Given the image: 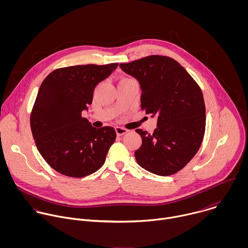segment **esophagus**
Returning <instances> with one entry per match:
<instances>
[{"instance_id": "esophagus-1", "label": "esophagus", "mask_w": 248, "mask_h": 248, "mask_svg": "<svg viewBox=\"0 0 248 248\" xmlns=\"http://www.w3.org/2000/svg\"><path fill=\"white\" fill-rule=\"evenodd\" d=\"M115 129H116V132H117L118 136H122V135L125 134L128 131L126 128H124V127H121V126H117Z\"/></svg>"}]
</instances>
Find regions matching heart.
<instances>
[{
    "mask_svg": "<svg viewBox=\"0 0 248 248\" xmlns=\"http://www.w3.org/2000/svg\"><path fill=\"white\" fill-rule=\"evenodd\" d=\"M123 80H129V78H121V80H120V81H123Z\"/></svg>",
    "mask_w": 248,
    "mask_h": 248,
    "instance_id": "b5f03b06",
    "label": "heart"
}]
</instances>
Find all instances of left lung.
<instances>
[{"mask_svg": "<svg viewBox=\"0 0 248 248\" xmlns=\"http://www.w3.org/2000/svg\"><path fill=\"white\" fill-rule=\"evenodd\" d=\"M120 67L139 82L141 109L157 117L152 134L135 130L142 138L134 152L136 162L163 176L181 170L197 153L204 137L206 111L200 87L185 67L166 56H148Z\"/></svg>", "mask_w": 248, "mask_h": 248, "instance_id": "left-lung-1", "label": "left lung"}]
</instances>
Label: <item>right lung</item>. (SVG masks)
<instances>
[{
	"label": "right lung",
	"mask_w": 248,
	"mask_h": 248,
	"mask_svg": "<svg viewBox=\"0 0 248 248\" xmlns=\"http://www.w3.org/2000/svg\"><path fill=\"white\" fill-rule=\"evenodd\" d=\"M119 63L55 69L42 82L30 116L37 149L58 172L83 178L98 170L116 140L112 126L95 128L81 112L92 103L96 85Z\"/></svg>",
	"instance_id": "right-lung-1"
}]
</instances>
